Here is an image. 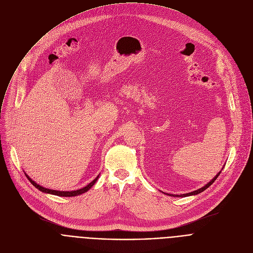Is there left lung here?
Returning <instances> with one entry per match:
<instances>
[{"instance_id": "8db88e82", "label": "left lung", "mask_w": 253, "mask_h": 253, "mask_svg": "<svg viewBox=\"0 0 253 253\" xmlns=\"http://www.w3.org/2000/svg\"><path fill=\"white\" fill-rule=\"evenodd\" d=\"M219 174H220V172L217 174V175H216L212 180H211V181L209 182V183H207L204 187H202V188H200V189H198V190H195V191H193V192H190V193H186V194H183V195H171V196H177V197H185V196H190V195H195V194H198V193H200V192H202V191H204L205 189H207L214 181H215V180L216 179H217V177L219 176Z\"/></svg>"}]
</instances>
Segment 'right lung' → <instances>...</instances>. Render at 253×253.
I'll return each mask as SVG.
<instances>
[{
	"label": "right lung",
	"mask_w": 253,
	"mask_h": 253,
	"mask_svg": "<svg viewBox=\"0 0 253 253\" xmlns=\"http://www.w3.org/2000/svg\"><path fill=\"white\" fill-rule=\"evenodd\" d=\"M26 177L29 179V181L36 187V188H38L40 191H42V192H45V193H50V194H53V195H58V196H64V197H72V196H77V195H80V194H82V193H84V192H86V191H88L94 184H95V182L97 181V179H98V177H96L93 181L91 182V183H89L87 186H85L84 188H81V189H79V190H74V191H57V190H52V189H48V188H45V187H42V186H40L39 184H37L36 182H34L33 180L26 174Z\"/></svg>",
	"instance_id": "right-lung-1"
}]
</instances>
